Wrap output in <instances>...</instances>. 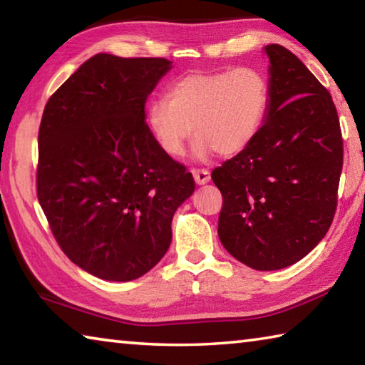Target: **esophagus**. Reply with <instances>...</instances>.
Here are the masks:
<instances>
[{
  "instance_id": "34e87169",
  "label": "esophagus",
  "mask_w": 365,
  "mask_h": 365,
  "mask_svg": "<svg viewBox=\"0 0 365 365\" xmlns=\"http://www.w3.org/2000/svg\"><path fill=\"white\" fill-rule=\"evenodd\" d=\"M191 174L195 177L196 185H206L209 180H211V175H209V172L205 169H193L191 170Z\"/></svg>"
}]
</instances>
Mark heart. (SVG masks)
<instances>
[{"label": "heart", "instance_id": "b5f03b06", "mask_svg": "<svg viewBox=\"0 0 365 365\" xmlns=\"http://www.w3.org/2000/svg\"><path fill=\"white\" fill-rule=\"evenodd\" d=\"M269 104V80L257 67L190 72L169 85L165 98L150 103L146 122L160 151L170 158L185 153L193 128L197 159L217 151L233 156L255 141Z\"/></svg>", "mask_w": 365, "mask_h": 365}]
</instances>
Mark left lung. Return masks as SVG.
Here are the masks:
<instances>
[{"label":"left lung","instance_id":"left-lung-1","mask_svg":"<svg viewBox=\"0 0 365 365\" xmlns=\"http://www.w3.org/2000/svg\"><path fill=\"white\" fill-rule=\"evenodd\" d=\"M264 53L270 86L264 125L211 177L224 196V248L251 269L279 270L309 255L329 232L343 140L335 104L314 73L280 45Z\"/></svg>","mask_w":365,"mask_h":365}]
</instances>
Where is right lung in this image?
I'll use <instances>...</instances> for the list:
<instances>
[{
	"label": "right lung",
	"instance_id": "right-lung-1",
	"mask_svg": "<svg viewBox=\"0 0 365 365\" xmlns=\"http://www.w3.org/2000/svg\"><path fill=\"white\" fill-rule=\"evenodd\" d=\"M170 69L164 58L95 54L43 110L40 206L66 256L98 279L150 272L169 250L177 207L195 191L145 122L148 96Z\"/></svg>",
	"mask_w": 365,
	"mask_h": 365
}]
</instances>
